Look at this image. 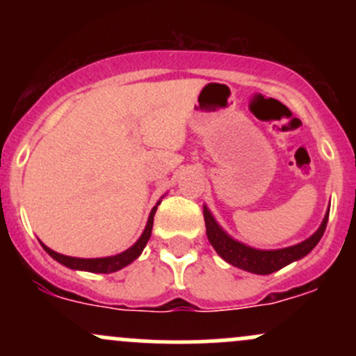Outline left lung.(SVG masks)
Segmentation results:
<instances>
[{
	"label": "left lung",
	"instance_id": "1",
	"mask_svg": "<svg viewBox=\"0 0 356 356\" xmlns=\"http://www.w3.org/2000/svg\"><path fill=\"white\" fill-rule=\"evenodd\" d=\"M203 217L204 225H207L208 241L213 246V250L217 251L218 257L224 258L227 264L234 265V267L238 268H243V270L246 272H251V274L267 275L275 270H281L282 267L293 264V261L301 260V258L307 257V254L317 246V243L321 241V238L324 236L325 225H327L329 210L327 213L324 215V220H322L321 227H318L310 238L298 243V245L294 246L281 248V250H258V248H251L245 245V243L238 241V239L231 238V236L218 225V222L215 220L211 211L207 208V204L203 207Z\"/></svg>",
	"mask_w": 356,
	"mask_h": 356
}]
</instances>
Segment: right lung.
Instances as JSON below:
<instances>
[{
  "mask_svg": "<svg viewBox=\"0 0 356 356\" xmlns=\"http://www.w3.org/2000/svg\"><path fill=\"white\" fill-rule=\"evenodd\" d=\"M160 203H161V200L158 201L156 207H153L152 213H149V217H148V224H146L141 238H139L134 245L129 248V250L122 251V253H118V254H113V257H103V258L67 257V254L56 253V251H53L51 248L42 245V243L41 245H42V248H44V251L49 254V257L55 258L58 264L72 268V270H84V272H92V274H111V272H117V270H120V268L127 267L129 264H132V261H134L136 258L143 253L146 243H148L149 238H152L153 217H155V211Z\"/></svg>",
  "mask_w": 356,
  "mask_h": 356,
  "instance_id": "add662e5",
  "label": "right lung"
}]
</instances>
